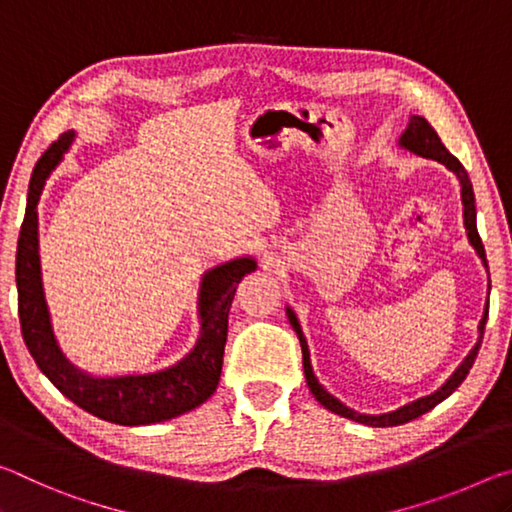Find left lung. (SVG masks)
<instances>
[{"mask_svg":"<svg viewBox=\"0 0 512 512\" xmlns=\"http://www.w3.org/2000/svg\"><path fill=\"white\" fill-rule=\"evenodd\" d=\"M401 147L410 149V152L417 154V156H424V158H431V161H438L451 170L458 177L460 181V197H463V215H465V229H467V236L469 242H472V247L476 249V254L481 256L483 265L488 267V261H485V249H483V242L479 231H476V206H474V190H472V181L467 177V170L463 167V163L458 161L454 154H449V149L442 145V140L435 129L431 127L429 122L424 120L420 115H413L410 117V124L408 129L401 133V140H399ZM288 320L292 324V329H295L297 338H299V345H301V356H304V374H306V383L311 392L315 395V399L320 401L324 408H329L331 413L340 415V417H347V420H354L360 424H367V426H397V424H406L410 420H415V417H420L424 413H429L431 408H435L440 404L442 399H447L451 392H454L460 383L465 381V376L472 370L476 356H479V349H481V342H483V331H485V322H488V306H485V313H483V320L479 324V331H481V338L476 342L474 349L469 351L467 358L460 363L458 370L449 376V381L442 385L440 390H435L433 395L429 397H422L413 401V404H406L397 410H392V413H385V415H360L356 410L347 408L345 404H340L338 399L331 397L329 392H326L320 383H317L315 374H313V367H311V358H308V345H306V338L304 333H301V326L297 322V315L290 311L288 308Z\"/></svg>","mask_w":512,"mask_h":512,"instance_id":"obj_1","label":"left lung"}]
</instances>
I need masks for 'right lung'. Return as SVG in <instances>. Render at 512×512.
I'll use <instances>...</instances> for the list:
<instances>
[{
  "label": "right lung",
  "instance_id": "obj_1",
  "mask_svg": "<svg viewBox=\"0 0 512 512\" xmlns=\"http://www.w3.org/2000/svg\"><path fill=\"white\" fill-rule=\"evenodd\" d=\"M72 142V133L47 147L31 172L27 213L20 226L15 254V283H18V315L24 345L49 381L79 408L95 417L122 426H140L172 420L188 413L213 395L222 374L229 311L242 276L254 272L251 258H236L208 272L201 281L199 315L201 338L197 347L170 370L120 379H92L67 363L56 347L40 283L38 258V199L45 179Z\"/></svg>",
  "mask_w": 512,
  "mask_h": 512
}]
</instances>
